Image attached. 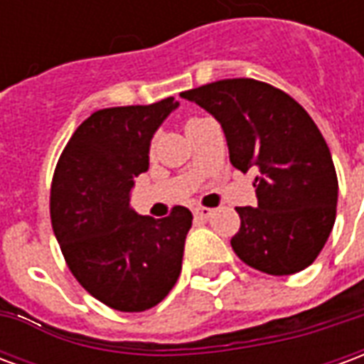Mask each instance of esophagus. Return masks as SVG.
I'll list each match as a JSON object with an SVG mask.
<instances>
[{
  "label": "esophagus",
  "instance_id": "obj_1",
  "mask_svg": "<svg viewBox=\"0 0 364 364\" xmlns=\"http://www.w3.org/2000/svg\"><path fill=\"white\" fill-rule=\"evenodd\" d=\"M195 216H197L198 220H208V218L213 216V208H205V206H198V208H195Z\"/></svg>",
  "mask_w": 364,
  "mask_h": 364
}]
</instances>
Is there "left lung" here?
Segmentation results:
<instances>
[{"label": "left lung", "instance_id": "8db88e82", "mask_svg": "<svg viewBox=\"0 0 364 364\" xmlns=\"http://www.w3.org/2000/svg\"><path fill=\"white\" fill-rule=\"evenodd\" d=\"M220 122L230 161L257 169V208L237 206L242 226L232 250L250 267L292 274L312 265L328 242L337 206V175L323 136L300 105L247 77L183 91Z\"/></svg>", "mask_w": 364, "mask_h": 364}]
</instances>
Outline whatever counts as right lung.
I'll list each match as a JSON object with an SVG mask.
<instances>
[{"instance_id": "right-lung-1", "label": "right lung", "mask_w": 364, "mask_h": 364, "mask_svg": "<svg viewBox=\"0 0 364 364\" xmlns=\"http://www.w3.org/2000/svg\"><path fill=\"white\" fill-rule=\"evenodd\" d=\"M177 107L167 97L93 112L54 171L50 218L68 267L91 296L120 312L159 304L181 273L189 208L156 220L130 206L134 179L150 167L151 138Z\"/></svg>"}]
</instances>
